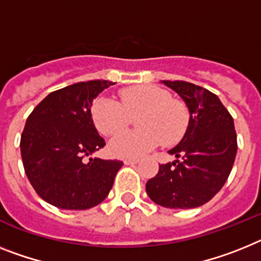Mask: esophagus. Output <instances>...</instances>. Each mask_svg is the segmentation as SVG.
<instances>
[{
	"label": "esophagus",
	"instance_id": "34e87169",
	"mask_svg": "<svg viewBox=\"0 0 261 261\" xmlns=\"http://www.w3.org/2000/svg\"><path fill=\"white\" fill-rule=\"evenodd\" d=\"M138 162H139V159H137V158H128V159H124L123 163L128 166V164H137Z\"/></svg>",
	"mask_w": 261,
	"mask_h": 261
}]
</instances>
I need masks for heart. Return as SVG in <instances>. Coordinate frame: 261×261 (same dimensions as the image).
Wrapping results in <instances>:
<instances>
[{"label":"heart","mask_w":261,"mask_h":261,"mask_svg":"<svg viewBox=\"0 0 261 261\" xmlns=\"http://www.w3.org/2000/svg\"><path fill=\"white\" fill-rule=\"evenodd\" d=\"M139 115L138 130L125 132L110 141L111 154L118 158H138L161 143L166 147L181 141L190 124V111L171 93L152 85L126 87L119 100L98 97L91 106V119L103 135L117 134Z\"/></svg>","instance_id":"1"}]
</instances>
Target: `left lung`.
Returning <instances> with one entry per match:
<instances>
[{
    "label": "left lung",
    "instance_id": "obj_1",
    "mask_svg": "<svg viewBox=\"0 0 261 261\" xmlns=\"http://www.w3.org/2000/svg\"><path fill=\"white\" fill-rule=\"evenodd\" d=\"M163 83L186 102L190 124L180 143L168 151L178 159L159 164L146 191L151 200L167 208H195L211 200L228 179L238 151L233 119L207 89L185 81Z\"/></svg>",
    "mask_w": 261,
    "mask_h": 261
}]
</instances>
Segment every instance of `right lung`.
<instances>
[{"label": "right lung", "instance_id": "obj_1", "mask_svg": "<svg viewBox=\"0 0 261 261\" xmlns=\"http://www.w3.org/2000/svg\"><path fill=\"white\" fill-rule=\"evenodd\" d=\"M110 81H87L50 93L34 107L21 135L25 174L38 196L62 210L103 201L120 161L86 156L105 147L91 119L93 99Z\"/></svg>", "mask_w": 261, "mask_h": 261}]
</instances>
